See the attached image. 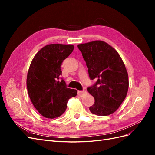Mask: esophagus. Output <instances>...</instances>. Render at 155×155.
I'll use <instances>...</instances> for the list:
<instances>
[{
    "label": "esophagus",
    "mask_w": 155,
    "mask_h": 155,
    "mask_svg": "<svg viewBox=\"0 0 155 155\" xmlns=\"http://www.w3.org/2000/svg\"><path fill=\"white\" fill-rule=\"evenodd\" d=\"M87 91H79L78 92V96H79L80 97H83L85 96L86 94H87Z\"/></svg>",
    "instance_id": "obj_1"
}]
</instances>
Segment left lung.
Listing matches in <instances>:
<instances>
[{"label":"left lung","mask_w":155,"mask_h":155,"mask_svg":"<svg viewBox=\"0 0 155 155\" xmlns=\"http://www.w3.org/2000/svg\"><path fill=\"white\" fill-rule=\"evenodd\" d=\"M78 47L86 62L90 79H97L87 88L95 100L89 110L97 116L114 113L125 100L129 88L127 71L120 55L102 41L79 44Z\"/></svg>","instance_id":"8db88e82"}]
</instances>
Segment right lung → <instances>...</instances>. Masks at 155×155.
Listing matches in <instances>:
<instances>
[{
	"label": "right lung",
	"instance_id": "1",
	"mask_svg": "<svg viewBox=\"0 0 155 155\" xmlns=\"http://www.w3.org/2000/svg\"><path fill=\"white\" fill-rule=\"evenodd\" d=\"M72 45L50 44L42 48L34 56L28 72L26 86L34 107L46 118L61 116L70 97L77 91L67 87L60 79L61 64L71 54Z\"/></svg>",
	"mask_w": 155,
	"mask_h": 155
}]
</instances>
